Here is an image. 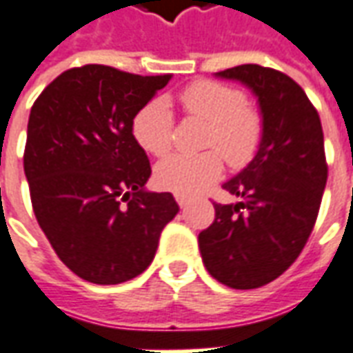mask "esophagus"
I'll list each match as a JSON object with an SVG mask.
<instances>
[{"instance_id": "34e87169", "label": "esophagus", "mask_w": 353, "mask_h": 353, "mask_svg": "<svg viewBox=\"0 0 353 353\" xmlns=\"http://www.w3.org/2000/svg\"><path fill=\"white\" fill-rule=\"evenodd\" d=\"M176 202L179 204V208H187V199L185 196H181V194H176Z\"/></svg>"}]
</instances>
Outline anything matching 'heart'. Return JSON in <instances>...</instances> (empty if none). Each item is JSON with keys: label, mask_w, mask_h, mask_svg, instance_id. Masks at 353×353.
I'll return each instance as SVG.
<instances>
[{"label": "heart", "mask_w": 353, "mask_h": 353, "mask_svg": "<svg viewBox=\"0 0 353 353\" xmlns=\"http://www.w3.org/2000/svg\"><path fill=\"white\" fill-rule=\"evenodd\" d=\"M181 111L189 119L208 123L200 154H170L157 164L154 179L166 191L191 196L204 191L221 176L225 157L232 168H244L259 153L265 138V123L257 109L248 105L245 94L236 87L212 79L187 85L177 96ZM176 119L166 98L145 101L132 119V136L145 153L162 157L174 141Z\"/></svg>", "instance_id": "obj_1"}]
</instances>
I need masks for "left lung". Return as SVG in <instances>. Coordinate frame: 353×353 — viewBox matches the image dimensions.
I'll use <instances>...</instances> for the list:
<instances>
[{
  "label": "left lung",
  "instance_id": "8db88e82",
  "mask_svg": "<svg viewBox=\"0 0 353 353\" xmlns=\"http://www.w3.org/2000/svg\"><path fill=\"white\" fill-rule=\"evenodd\" d=\"M257 94L265 123L259 153L223 185L242 199L215 202L214 223L199 234L206 270L232 289H257L293 265L318 219L327 183L318 109L285 73L244 64L217 73Z\"/></svg>",
  "mask_w": 353,
  "mask_h": 353
}]
</instances>
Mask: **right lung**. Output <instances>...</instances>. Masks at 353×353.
Returning <instances> with one entry per match:
<instances>
[{
  "instance_id": "obj_1",
  "label": "right lung",
  "mask_w": 353,
  "mask_h": 353,
  "mask_svg": "<svg viewBox=\"0 0 353 353\" xmlns=\"http://www.w3.org/2000/svg\"><path fill=\"white\" fill-rule=\"evenodd\" d=\"M170 79L87 64L60 73L32 105L24 174L35 219L60 261L90 283L143 272L179 212L170 192L143 191L151 164L132 136L136 111Z\"/></svg>"
}]
</instances>
